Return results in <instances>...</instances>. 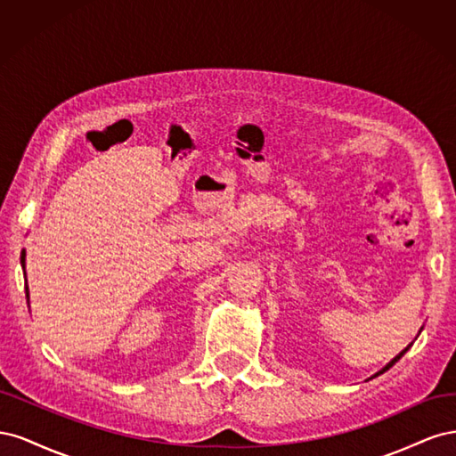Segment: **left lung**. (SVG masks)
Returning <instances> with one entry per match:
<instances>
[{"label": "left lung", "mask_w": 456, "mask_h": 456, "mask_svg": "<svg viewBox=\"0 0 456 456\" xmlns=\"http://www.w3.org/2000/svg\"><path fill=\"white\" fill-rule=\"evenodd\" d=\"M407 348H409V346H407ZM407 348H405V350H403V352H402V354H399V355H397V357H394V360H392V362H390V363H388V365H386V367H384V369H382V370H380V372H377V375H375V377H379V375H382V372H384V370H388V369H390V367H392V365H394V363H395V362H397V360H399V357H402V355H403V354H405V352H407Z\"/></svg>", "instance_id": "left-lung-1"}]
</instances>
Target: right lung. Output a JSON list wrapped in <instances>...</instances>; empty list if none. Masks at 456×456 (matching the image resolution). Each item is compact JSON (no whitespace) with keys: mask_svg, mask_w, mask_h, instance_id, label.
I'll return each instance as SVG.
<instances>
[{"mask_svg":"<svg viewBox=\"0 0 456 456\" xmlns=\"http://www.w3.org/2000/svg\"><path fill=\"white\" fill-rule=\"evenodd\" d=\"M24 251H22V256H20V262H22V266H24ZM26 297H28V287H26Z\"/></svg>","mask_w":456,"mask_h":456,"instance_id":"right-lung-1","label":"right lung"}]
</instances>
